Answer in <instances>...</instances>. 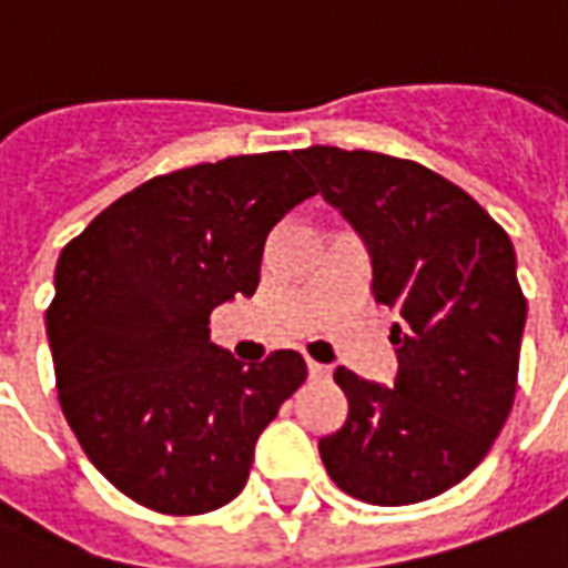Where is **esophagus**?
Returning a JSON list of instances; mask_svg holds the SVG:
<instances>
[{
    "label": "esophagus",
    "instance_id": "esophagus-1",
    "mask_svg": "<svg viewBox=\"0 0 568 568\" xmlns=\"http://www.w3.org/2000/svg\"><path fill=\"white\" fill-rule=\"evenodd\" d=\"M307 374L310 381H328L332 368H328V365H320V362H307Z\"/></svg>",
    "mask_w": 568,
    "mask_h": 568
}]
</instances>
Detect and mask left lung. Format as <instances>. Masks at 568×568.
Returning <instances> with one entry per match:
<instances>
[{
	"instance_id": "left-lung-1",
	"label": "left lung",
	"mask_w": 568,
	"mask_h": 568,
	"mask_svg": "<svg viewBox=\"0 0 568 568\" xmlns=\"http://www.w3.org/2000/svg\"><path fill=\"white\" fill-rule=\"evenodd\" d=\"M297 161L371 258V295L393 307V386L337 368L344 426L320 438L337 487L414 505L477 468L511 414L526 301L508 234L463 187L417 161L313 145Z\"/></svg>"
}]
</instances>
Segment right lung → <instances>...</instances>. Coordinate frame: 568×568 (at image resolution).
<instances>
[{
	"mask_svg": "<svg viewBox=\"0 0 568 568\" xmlns=\"http://www.w3.org/2000/svg\"><path fill=\"white\" fill-rule=\"evenodd\" d=\"M313 194L297 151L197 163L133 187L60 252L44 316L60 407L133 501L206 514L246 487L307 365L295 349L243 365L210 341V313L255 295L264 240Z\"/></svg>",
	"mask_w": 568,
	"mask_h": 568,
	"instance_id": "add662e5",
	"label": "right lung"
}]
</instances>
